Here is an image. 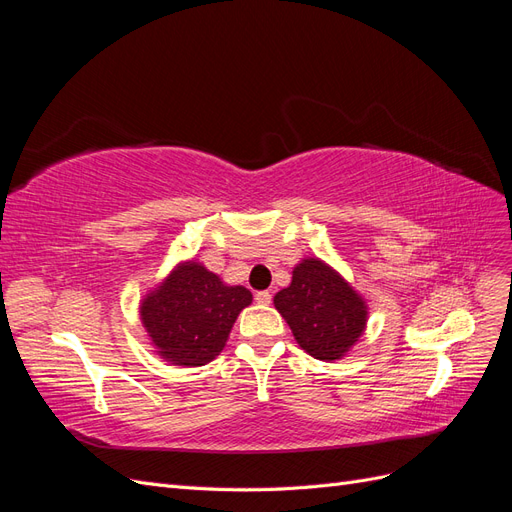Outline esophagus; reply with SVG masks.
<instances>
[{
  "label": "esophagus",
  "mask_w": 512,
  "mask_h": 512,
  "mask_svg": "<svg viewBox=\"0 0 512 512\" xmlns=\"http://www.w3.org/2000/svg\"><path fill=\"white\" fill-rule=\"evenodd\" d=\"M256 303H260V305H269L271 303V292L269 290H260V292H256Z\"/></svg>",
  "instance_id": "1"
}]
</instances>
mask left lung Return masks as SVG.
Masks as SVG:
<instances>
[{"label": "left lung", "mask_w": 512, "mask_h": 512, "mask_svg": "<svg viewBox=\"0 0 512 512\" xmlns=\"http://www.w3.org/2000/svg\"><path fill=\"white\" fill-rule=\"evenodd\" d=\"M273 303L297 344L318 361L346 356L367 324L365 299L320 258H303Z\"/></svg>", "instance_id": "8db88e82"}]
</instances>
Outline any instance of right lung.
I'll list each match as a JSON object with an SVG mask.
<instances>
[{"mask_svg":"<svg viewBox=\"0 0 512 512\" xmlns=\"http://www.w3.org/2000/svg\"><path fill=\"white\" fill-rule=\"evenodd\" d=\"M250 303V290L228 286L200 262L188 260L145 294L141 322L164 361L200 367L224 350L232 324Z\"/></svg>","mask_w":512,"mask_h":512,"instance_id":"1","label":"right lung"}]
</instances>
